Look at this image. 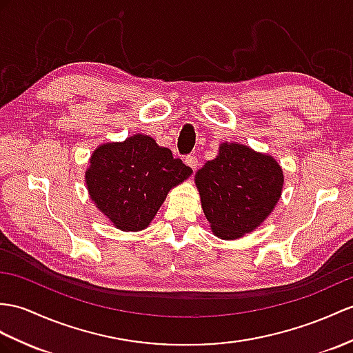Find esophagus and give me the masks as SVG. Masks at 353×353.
Instances as JSON below:
<instances>
[{
	"label": "esophagus",
	"instance_id": "1",
	"mask_svg": "<svg viewBox=\"0 0 353 353\" xmlns=\"http://www.w3.org/2000/svg\"><path fill=\"white\" fill-rule=\"evenodd\" d=\"M184 161H185V165L190 166L193 170L197 168V157L194 156V154H188V156H185Z\"/></svg>",
	"mask_w": 353,
	"mask_h": 353
}]
</instances>
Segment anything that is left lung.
Wrapping results in <instances>:
<instances>
[{
	"label": "left lung",
	"mask_w": 353,
	"mask_h": 353,
	"mask_svg": "<svg viewBox=\"0 0 353 353\" xmlns=\"http://www.w3.org/2000/svg\"><path fill=\"white\" fill-rule=\"evenodd\" d=\"M201 202L214 234L236 239L270 216L283 187L277 161L239 143H221L219 156L196 174Z\"/></svg>",
	"instance_id": "obj_1"
}]
</instances>
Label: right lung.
<instances>
[{
	"instance_id": "add662e5",
	"label": "right lung",
	"mask_w": 353,
	"mask_h": 353,
	"mask_svg": "<svg viewBox=\"0 0 353 353\" xmlns=\"http://www.w3.org/2000/svg\"><path fill=\"white\" fill-rule=\"evenodd\" d=\"M190 175L192 169L170 150L150 136L134 134L94 151L85 179L91 199L118 229L142 230L170 188Z\"/></svg>"
}]
</instances>
